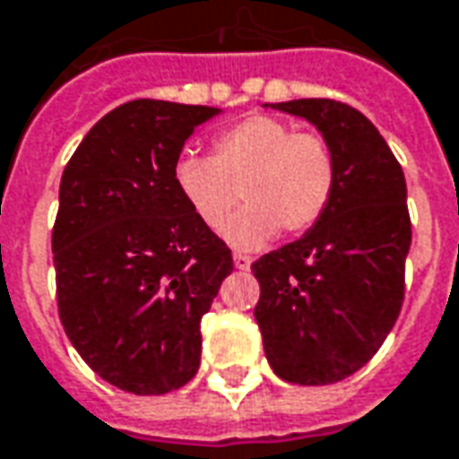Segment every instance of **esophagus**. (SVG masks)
<instances>
[{
	"label": "esophagus",
	"mask_w": 459,
	"mask_h": 459,
	"mask_svg": "<svg viewBox=\"0 0 459 459\" xmlns=\"http://www.w3.org/2000/svg\"><path fill=\"white\" fill-rule=\"evenodd\" d=\"M232 260H235L237 270H250V265H252L250 255H242V252H235V257H232Z\"/></svg>",
	"instance_id": "obj_1"
}]
</instances>
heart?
<instances>
[{
	"instance_id": "heart-1",
	"label": "heart",
	"mask_w": 459,
	"mask_h": 459,
	"mask_svg": "<svg viewBox=\"0 0 459 459\" xmlns=\"http://www.w3.org/2000/svg\"><path fill=\"white\" fill-rule=\"evenodd\" d=\"M174 186L209 230H220L242 202L247 207L227 224L237 247H257L278 232L303 235L321 222L336 192V156L313 131L250 116L212 141V156H181Z\"/></svg>"
}]
</instances>
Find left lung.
Wrapping results in <instances>:
<instances>
[{"label":"left lung","mask_w":459,"mask_h":459,"mask_svg":"<svg viewBox=\"0 0 459 459\" xmlns=\"http://www.w3.org/2000/svg\"><path fill=\"white\" fill-rule=\"evenodd\" d=\"M270 108L321 131L338 177L321 222L252 263L260 282L255 318L280 379L336 384L379 351L404 303L407 181L386 141L356 108L331 98Z\"/></svg>","instance_id":"obj_1"}]
</instances>
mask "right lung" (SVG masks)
Here are the masks:
<instances>
[{"instance_id":"right-lung-1","label":"right lung","mask_w":459,"mask_h":459,"mask_svg":"<svg viewBox=\"0 0 459 459\" xmlns=\"http://www.w3.org/2000/svg\"><path fill=\"white\" fill-rule=\"evenodd\" d=\"M222 110L138 98L80 141L60 181L52 227L57 313L100 379L131 394L189 384L202 316L235 270L232 250L174 186V164Z\"/></svg>"}]
</instances>
